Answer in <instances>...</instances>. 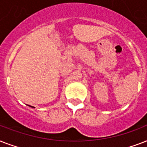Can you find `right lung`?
I'll return each instance as SVG.
<instances>
[{
	"label": "right lung",
	"mask_w": 147,
	"mask_h": 147,
	"mask_svg": "<svg viewBox=\"0 0 147 147\" xmlns=\"http://www.w3.org/2000/svg\"><path fill=\"white\" fill-rule=\"evenodd\" d=\"M30 107H32V106H30ZM33 108H34V107H33Z\"/></svg>",
	"instance_id": "right-lung-1"
}]
</instances>
